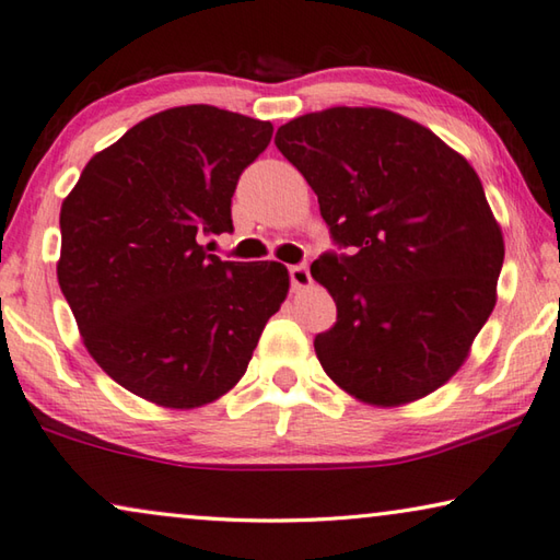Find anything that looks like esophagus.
Instances as JSON below:
<instances>
[{
    "mask_svg": "<svg viewBox=\"0 0 560 560\" xmlns=\"http://www.w3.org/2000/svg\"><path fill=\"white\" fill-rule=\"evenodd\" d=\"M290 280H292V290H307L312 284L310 268L300 262V266H290Z\"/></svg>",
    "mask_w": 560,
    "mask_h": 560,
    "instance_id": "esophagus-1",
    "label": "esophagus"
}]
</instances>
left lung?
Listing matches in <instances>:
<instances>
[{"mask_svg": "<svg viewBox=\"0 0 560 560\" xmlns=\"http://www.w3.org/2000/svg\"><path fill=\"white\" fill-rule=\"evenodd\" d=\"M276 145L351 248L312 262L336 302L314 339L324 373L375 407L434 393L498 302L504 241L478 173L427 126L377 107L298 116Z\"/></svg>", "mask_w": 560, "mask_h": 560, "instance_id": "8db88e82", "label": "left lung"}]
</instances>
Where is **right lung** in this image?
Instances as JSON below:
<instances>
[{
  "label": "right lung",
  "instance_id": "obj_1",
  "mask_svg": "<svg viewBox=\"0 0 560 560\" xmlns=\"http://www.w3.org/2000/svg\"><path fill=\"white\" fill-rule=\"evenodd\" d=\"M272 124L209 104L158 112L92 155L60 207L58 282L82 343L129 393L195 409L244 377L288 268L207 253Z\"/></svg>",
  "mask_w": 560,
  "mask_h": 560
}]
</instances>
